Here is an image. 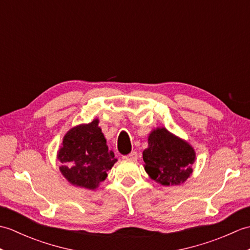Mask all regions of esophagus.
I'll use <instances>...</instances> for the list:
<instances>
[{
  "label": "esophagus",
  "mask_w": 250,
  "mask_h": 250,
  "mask_svg": "<svg viewBox=\"0 0 250 250\" xmlns=\"http://www.w3.org/2000/svg\"><path fill=\"white\" fill-rule=\"evenodd\" d=\"M124 159H125V160H130V161H136L137 160V152L132 151L131 153H129L128 156H125Z\"/></svg>",
  "instance_id": "34e87169"
}]
</instances>
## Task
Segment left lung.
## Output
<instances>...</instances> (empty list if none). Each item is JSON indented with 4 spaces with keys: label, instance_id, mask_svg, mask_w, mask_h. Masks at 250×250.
<instances>
[{
    "label": "left lung",
    "instance_id": "obj_1",
    "mask_svg": "<svg viewBox=\"0 0 250 250\" xmlns=\"http://www.w3.org/2000/svg\"><path fill=\"white\" fill-rule=\"evenodd\" d=\"M143 160L146 173L155 182L163 186L180 185L193 172L195 151L188 142L162 126L150 132Z\"/></svg>",
    "mask_w": 250,
    "mask_h": 250
}]
</instances>
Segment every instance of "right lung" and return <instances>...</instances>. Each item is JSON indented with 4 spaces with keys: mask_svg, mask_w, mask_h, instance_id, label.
<instances>
[{
    "mask_svg": "<svg viewBox=\"0 0 250 250\" xmlns=\"http://www.w3.org/2000/svg\"><path fill=\"white\" fill-rule=\"evenodd\" d=\"M58 159L62 163L60 171L68 183L90 190L99 187L117 162L106 145L99 119L68 131L58 150Z\"/></svg>",
    "mask_w": 250,
    "mask_h": 250,
    "instance_id": "right-lung-1",
    "label": "right lung"
}]
</instances>
